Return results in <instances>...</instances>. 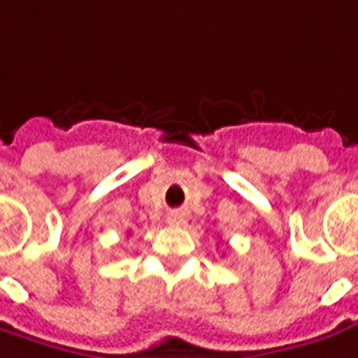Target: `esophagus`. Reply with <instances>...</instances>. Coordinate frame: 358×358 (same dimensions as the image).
<instances>
[{
  "instance_id": "obj_1",
  "label": "esophagus",
  "mask_w": 358,
  "mask_h": 358,
  "mask_svg": "<svg viewBox=\"0 0 358 358\" xmlns=\"http://www.w3.org/2000/svg\"><path fill=\"white\" fill-rule=\"evenodd\" d=\"M169 223L170 225H182L184 223V215L180 211H172L169 215Z\"/></svg>"
}]
</instances>
